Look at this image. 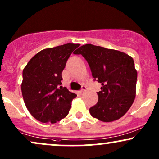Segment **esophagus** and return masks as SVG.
<instances>
[{"instance_id": "obj_1", "label": "esophagus", "mask_w": 159, "mask_h": 159, "mask_svg": "<svg viewBox=\"0 0 159 159\" xmlns=\"http://www.w3.org/2000/svg\"><path fill=\"white\" fill-rule=\"evenodd\" d=\"M86 90H87V87H86V86L82 85L81 89V91H80V93H81V94H84V93L86 92Z\"/></svg>"}]
</instances>
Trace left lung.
I'll return each mask as SVG.
<instances>
[{
  "mask_svg": "<svg viewBox=\"0 0 159 159\" xmlns=\"http://www.w3.org/2000/svg\"><path fill=\"white\" fill-rule=\"evenodd\" d=\"M74 54L82 55L94 80L101 84L98 103L89 108L91 116L104 122L121 118L130 108L136 93L137 71L133 58L89 43L80 47Z\"/></svg>",
  "mask_w": 159,
  "mask_h": 159,
  "instance_id": "left-lung-1",
  "label": "left lung"
}]
</instances>
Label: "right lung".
Here are the masks:
<instances>
[{"mask_svg": "<svg viewBox=\"0 0 159 159\" xmlns=\"http://www.w3.org/2000/svg\"><path fill=\"white\" fill-rule=\"evenodd\" d=\"M78 43L44 49L30 59L23 70L21 92L26 108L42 123H56L67 116L77 95L61 84L62 72Z\"/></svg>", "mask_w": 159, "mask_h": 159, "instance_id": "add662e5", "label": "right lung"}]
</instances>
